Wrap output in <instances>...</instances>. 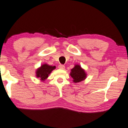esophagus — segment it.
<instances>
[{
    "label": "esophagus",
    "instance_id": "obj_1",
    "mask_svg": "<svg viewBox=\"0 0 128 128\" xmlns=\"http://www.w3.org/2000/svg\"><path fill=\"white\" fill-rule=\"evenodd\" d=\"M58 68L60 69H61V70H64V68H65V67H64V65H63V64H60L58 66Z\"/></svg>",
    "mask_w": 128,
    "mask_h": 128
}]
</instances>
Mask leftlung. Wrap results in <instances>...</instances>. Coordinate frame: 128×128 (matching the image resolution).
<instances>
[{"instance_id":"1","label":"left lung","mask_w":128,"mask_h":128,"mask_svg":"<svg viewBox=\"0 0 128 128\" xmlns=\"http://www.w3.org/2000/svg\"><path fill=\"white\" fill-rule=\"evenodd\" d=\"M70 76L73 78V82L74 83H78L80 82L85 80L87 77V74L85 71L81 67L80 65L75 64L73 68L71 70Z\"/></svg>"}]
</instances>
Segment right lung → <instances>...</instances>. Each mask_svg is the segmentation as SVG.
I'll use <instances>...</instances> for the list:
<instances>
[{"instance_id": "obj_1", "label": "right lung", "mask_w": 128, "mask_h": 128, "mask_svg": "<svg viewBox=\"0 0 128 128\" xmlns=\"http://www.w3.org/2000/svg\"><path fill=\"white\" fill-rule=\"evenodd\" d=\"M55 68H56L55 66H52L47 64H43L39 68L36 70V76L37 78H39L40 81H44L48 78L49 74Z\"/></svg>"}]
</instances>
